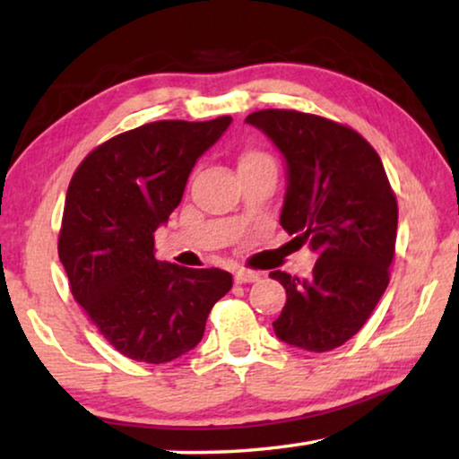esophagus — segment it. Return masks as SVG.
I'll use <instances>...</instances> for the list:
<instances>
[{
    "label": "esophagus",
    "instance_id": "esophagus-1",
    "mask_svg": "<svg viewBox=\"0 0 459 459\" xmlns=\"http://www.w3.org/2000/svg\"><path fill=\"white\" fill-rule=\"evenodd\" d=\"M261 278L259 272H250V269H236L234 272V280L238 284H253Z\"/></svg>",
    "mask_w": 459,
    "mask_h": 459
}]
</instances>
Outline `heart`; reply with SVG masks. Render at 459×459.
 Segmentation results:
<instances>
[{"label": "heart", "instance_id": "obj_1", "mask_svg": "<svg viewBox=\"0 0 459 459\" xmlns=\"http://www.w3.org/2000/svg\"><path fill=\"white\" fill-rule=\"evenodd\" d=\"M269 156H265L263 152H247L242 156L240 165H247V162H255V160H267Z\"/></svg>", "mask_w": 459, "mask_h": 459}]
</instances>
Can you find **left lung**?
<instances>
[{
    "instance_id": "8db88e82",
    "label": "left lung",
    "mask_w": 459,
    "mask_h": 459,
    "mask_svg": "<svg viewBox=\"0 0 459 459\" xmlns=\"http://www.w3.org/2000/svg\"><path fill=\"white\" fill-rule=\"evenodd\" d=\"M247 123L286 162L281 228L317 255L307 278L269 273L286 288L275 336L316 353L341 347L388 286L399 209L380 156L357 131L307 112L259 110Z\"/></svg>"
}]
</instances>
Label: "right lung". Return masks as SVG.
<instances>
[{
    "label": "right lung",
    "instance_id": "obj_1",
    "mask_svg": "<svg viewBox=\"0 0 459 459\" xmlns=\"http://www.w3.org/2000/svg\"><path fill=\"white\" fill-rule=\"evenodd\" d=\"M212 121L142 125L98 146L66 192L58 255L71 292L118 353L167 363L203 341L231 275L159 261L154 231L184 196L194 165L230 127Z\"/></svg>",
    "mask_w": 459,
    "mask_h": 459
}]
</instances>
